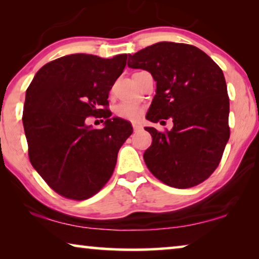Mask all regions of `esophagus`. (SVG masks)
Segmentation results:
<instances>
[{
    "label": "esophagus",
    "instance_id": "obj_1",
    "mask_svg": "<svg viewBox=\"0 0 259 259\" xmlns=\"http://www.w3.org/2000/svg\"><path fill=\"white\" fill-rule=\"evenodd\" d=\"M133 130L134 132H138V131H141L143 130V127H141V125H139V123H133Z\"/></svg>",
    "mask_w": 259,
    "mask_h": 259
}]
</instances>
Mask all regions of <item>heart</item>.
Segmentation results:
<instances>
[{
    "label": "heart",
    "instance_id": "b5f03b06",
    "mask_svg": "<svg viewBox=\"0 0 259 259\" xmlns=\"http://www.w3.org/2000/svg\"><path fill=\"white\" fill-rule=\"evenodd\" d=\"M115 113L120 118L131 120V121H137L143 114V108L139 105L131 104V102H122V104L116 106Z\"/></svg>",
    "mask_w": 259,
    "mask_h": 259
}]
</instances>
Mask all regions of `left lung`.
Segmentation results:
<instances>
[{"instance_id":"1","label":"left lung","mask_w":259,"mask_h":259,"mask_svg":"<svg viewBox=\"0 0 259 259\" xmlns=\"http://www.w3.org/2000/svg\"><path fill=\"white\" fill-rule=\"evenodd\" d=\"M127 66L147 70L157 82L146 119L173 120L165 133L145 127L152 136L144 153L148 169L177 189L203 183L217 168L230 138L223 70L199 48L176 42H158L128 54Z\"/></svg>"}]
</instances>
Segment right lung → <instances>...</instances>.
<instances>
[{"label": "right lung", "instance_id": "add662e5", "mask_svg": "<svg viewBox=\"0 0 259 259\" xmlns=\"http://www.w3.org/2000/svg\"><path fill=\"white\" fill-rule=\"evenodd\" d=\"M126 60L127 54L66 55L42 67L28 87L22 121L29 160L63 197L83 200L99 192L133 132L127 120L104 108ZM88 116L104 117V127L87 125Z\"/></svg>", "mask_w": 259, "mask_h": 259}]
</instances>
